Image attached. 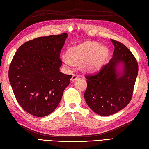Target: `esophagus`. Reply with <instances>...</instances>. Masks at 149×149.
<instances>
[{
  "label": "esophagus",
  "mask_w": 149,
  "mask_h": 149,
  "mask_svg": "<svg viewBox=\"0 0 149 149\" xmlns=\"http://www.w3.org/2000/svg\"><path fill=\"white\" fill-rule=\"evenodd\" d=\"M79 78V76L78 75H77L76 74H73V76H72V78H71V81H74L76 80V79H77L78 78Z\"/></svg>",
  "instance_id": "esophagus-1"
}]
</instances>
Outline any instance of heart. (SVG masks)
Masks as SVG:
<instances>
[{
    "label": "heart",
    "instance_id": "b5f03b06",
    "mask_svg": "<svg viewBox=\"0 0 149 149\" xmlns=\"http://www.w3.org/2000/svg\"><path fill=\"white\" fill-rule=\"evenodd\" d=\"M67 55L61 57L67 68L73 67L74 62L82 63L84 70L92 71L102 66L109 55V49L106 47H100L98 43L87 42L70 48Z\"/></svg>",
    "mask_w": 149,
    "mask_h": 149
}]
</instances>
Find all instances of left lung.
Masks as SVG:
<instances>
[{
    "mask_svg": "<svg viewBox=\"0 0 149 149\" xmlns=\"http://www.w3.org/2000/svg\"><path fill=\"white\" fill-rule=\"evenodd\" d=\"M111 40L114 51L109 63L97 73L85 76V101L95 113L102 116L114 114L128 104L138 74V63L132 52L120 42ZM120 63L124 68L121 74L116 70Z\"/></svg>",
    "mask_w": 149,
    "mask_h": 149,
    "instance_id": "1",
    "label": "left lung"
}]
</instances>
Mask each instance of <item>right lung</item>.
Here are the masks:
<instances>
[{"label":"right lung","mask_w":149,"mask_h":149,"mask_svg":"<svg viewBox=\"0 0 149 149\" xmlns=\"http://www.w3.org/2000/svg\"><path fill=\"white\" fill-rule=\"evenodd\" d=\"M66 33L35 38L18 48L8 79L23 109L36 117L50 114L59 104L72 75L60 71V52Z\"/></svg>","instance_id":"1"}]
</instances>
